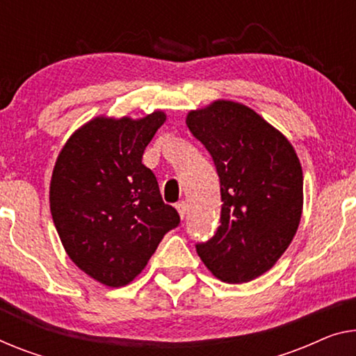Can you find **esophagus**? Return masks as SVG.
I'll list each match as a JSON object with an SVG mask.
<instances>
[{"instance_id":"1","label":"esophagus","mask_w":356,"mask_h":356,"mask_svg":"<svg viewBox=\"0 0 356 356\" xmlns=\"http://www.w3.org/2000/svg\"><path fill=\"white\" fill-rule=\"evenodd\" d=\"M176 209L179 212L180 219H185V214H187V203H185V201H180V203L176 204Z\"/></svg>"}]
</instances>
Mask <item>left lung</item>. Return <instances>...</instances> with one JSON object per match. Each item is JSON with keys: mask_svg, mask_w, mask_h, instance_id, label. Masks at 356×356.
I'll use <instances>...</instances> for the list:
<instances>
[{"mask_svg": "<svg viewBox=\"0 0 356 356\" xmlns=\"http://www.w3.org/2000/svg\"><path fill=\"white\" fill-rule=\"evenodd\" d=\"M188 129L211 153L220 179V227L196 252L217 280L248 283L277 264L304 208V176L283 132L252 108L214 100L190 110Z\"/></svg>", "mask_w": 356, "mask_h": 356, "instance_id": "8db88e82", "label": "left lung"}]
</instances>
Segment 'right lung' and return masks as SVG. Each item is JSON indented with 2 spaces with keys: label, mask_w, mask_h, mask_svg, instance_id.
Masks as SVG:
<instances>
[{
  "label": "right lung",
  "mask_w": 356,
  "mask_h": 356,
  "mask_svg": "<svg viewBox=\"0 0 356 356\" xmlns=\"http://www.w3.org/2000/svg\"><path fill=\"white\" fill-rule=\"evenodd\" d=\"M164 121L161 110L137 120L99 115L68 137L56 160L49 203L62 246L108 288L129 284L180 222L142 164Z\"/></svg>",
  "instance_id": "1"
}]
</instances>
